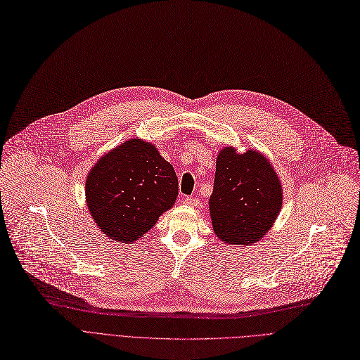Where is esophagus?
Here are the masks:
<instances>
[{
	"instance_id": "34e87169",
	"label": "esophagus",
	"mask_w": 360,
	"mask_h": 360,
	"mask_svg": "<svg viewBox=\"0 0 360 360\" xmlns=\"http://www.w3.org/2000/svg\"><path fill=\"white\" fill-rule=\"evenodd\" d=\"M183 203L184 205H189V207H198L199 200L196 198H192V196H184L183 198Z\"/></svg>"
}]
</instances>
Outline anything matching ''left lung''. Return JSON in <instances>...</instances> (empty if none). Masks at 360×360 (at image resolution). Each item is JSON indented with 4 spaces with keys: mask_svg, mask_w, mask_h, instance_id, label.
<instances>
[{
    "mask_svg": "<svg viewBox=\"0 0 360 360\" xmlns=\"http://www.w3.org/2000/svg\"><path fill=\"white\" fill-rule=\"evenodd\" d=\"M283 205L277 171L262 152L224 146L217 157L210 198L212 229L221 242L248 246L271 230Z\"/></svg>",
    "mask_w": 360,
    "mask_h": 360,
    "instance_id": "1",
    "label": "left lung"
}]
</instances>
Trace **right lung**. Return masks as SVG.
Segmentation results:
<instances>
[{"label":"right lung","instance_id":"right-lung-1","mask_svg":"<svg viewBox=\"0 0 360 360\" xmlns=\"http://www.w3.org/2000/svg\"><path fill=\"white\" fill-rule=\"evenodd\" d=\"M84 196L102 234L131 245L173 208L179 180L155 145L134 138L96 161L86 177Z\"/></svg>","mask_w":360,"mask_h":360}]
</instances>
